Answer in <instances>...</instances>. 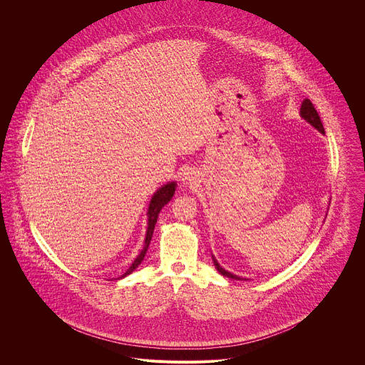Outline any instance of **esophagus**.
I'll use <instances>...</instances> for the list:
<instances>
[{
  "label": "esophagus",
  "instance_id": "1",
  "mask_svg": "<svg viewBox=\"0 0 365 365\" xmlns=\"http://www.w3.org/2000/svg\"><path fill=\"white\" fill-rule=\"evenodd\" d=\"M195 180H196V172L193 169H186L183 173V182L192 185Z\"/></svg>",
  "mask_w": 365,
  "mask_h": 365
}]
</instances>
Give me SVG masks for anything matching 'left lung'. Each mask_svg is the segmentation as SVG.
<instances>
[{
    "mask_svg": "<svg viewBox=\"0 0 365 365\" xmlns=\"http://www.w3.org/2000/svg\"><path fill=\"white\" fill-rule=\"evenodd\" d=\"M300 115L309 123V124H312L314 125L317 130H319L322 134H325V130H324V125H322V121H321V117H319V114H318V111L315 110V107H314V103H312L309 99H304L303 102H302V107H300ZM214 264H215V267H217V270L222 274V276H225V277H230V279H235V280H241L238 276H235V274H231L230 272H227V270H224L221 266H220V263L217 262V259L214 258Z\"/></svg>",
    "mask_w": 365,
    "mask_h": 365,
    "instance_id": "8db88e82",
    "label": "left lung"
}]
</instances>
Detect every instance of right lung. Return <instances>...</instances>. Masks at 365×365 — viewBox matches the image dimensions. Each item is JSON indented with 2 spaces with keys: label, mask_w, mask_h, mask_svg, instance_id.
I'll return each mask as SVG.
<instances>
[{
  "label": "right lung",
  "mask_w": 365,
  "mask_h": 365,
  "mask_svg": "<svg viewBox=\"0 0 365 365\" xmlns=\"http://www.w3.org/2000/svg\"><path fill=\"white\" fill-rule=\"evenodd\" d=\"M175 189H176V183L175 182L168 183L163 187H160L158 192H155L154 196L151 197V202H150V206H148V212H147V215H148V227H147V234H145V240H144V248L137 255V258L134 259V263L130 266V269L121 277H125L130 273H133L138 267V264L144 259V255L147 252V248H148L151 237H153L154 225H155V222H158V217H159V214L162 211V207L172 199V196L175 193Z\"/></svg>",
  "instance_id": "obj_1"
}]
</instances>
